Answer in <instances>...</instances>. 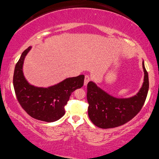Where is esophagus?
<instances>
[{
  "label": "esophagus",
  "mask_w": 159,
  "mask_h": 159,
  "mask_svg": "<svg viewBox=\"0 0 159 159\" xmlns=\"http://www.w3.org/2000/svg\"><path fill=\"white\" fill-rule=\"evenodd\" d=\"M91 80V77L90 75H85L84 77V85H87L89 82Z\"/></svg>",
  "instance_id": "obj_1"
}]
</instances>
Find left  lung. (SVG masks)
<instances>
[{
	"label": "left lung",
	"instance_id": "left-lung-1",
	"mask_svg": "<svg viewBox=\"0 0 159 159\" xmlns=\"http://www.w3.org/2000/svg\"><path fill=\"white\" fill-rule=\"evenodd\" d=\"M144 82L138 94L129 98H116L99 88L94 82L88 84V116L99 128L110 129L125 125L140 112L149 88L148 75L143 63Z\"/></svg>",
	"mask_w": 159,
	"mask_h": 159
}]
</instances>
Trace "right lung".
<instances>
[{"label":"right lung","instance_id":"right-lung-1","mask_svg":"<svg viewBox=\"0 0 159 159\" xmlns=\"http://www.w3.org/2000/svg\"><path fill=\"white\" fill-rule=\"evenodd\" d=\"M30 49L29 47L23 52L15 66L13 77L15 94L20 106L30 116L53 122L64 116V106L72 92L83 86L84 76L67 78L48 88L31 85L25 80L22 71L24 60Z\"/></svg>","mask_w":159,"mask_h":159}]
</instances>
